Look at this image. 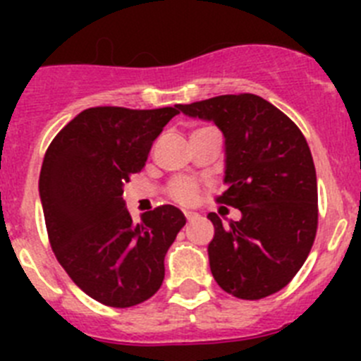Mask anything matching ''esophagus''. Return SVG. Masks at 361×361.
I'll list each match as a JSON object with an SVG mask.
<instances>
[{"mask_svg": "<svg viewBox=\"0 0 361 361\" xmlns=\"http://www.w3.org/2000/svg\"><path fill=\"white\" fill-rule=\"evenodd\" d=\"M184 215H186L188 222H193V220L199 219V215H197V213H191V212H186V213H184Z\"/></svg>", "mask_w": 361, "mask_h": 361, "instance_id": "34e87169", "label": "esophagus"}]
</instances>
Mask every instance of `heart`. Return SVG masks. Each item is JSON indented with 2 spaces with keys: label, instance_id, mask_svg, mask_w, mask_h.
<instances>
[{
  "label": "heart",
  "instance_id": "obj_1",
  "mask_svg": "<svg viewBox=\"0 0 361 361\" xmlns=\"http://www.w3.org/2000/svg\"><path fill=\"white\" fill-rule=\"evenodd\" d=\"M195 186L190 183V180H175L171 184V197H173L177 202H183V204H190L191 200L195 199Z\"/></svg>",
  "mask_w": 361,
  "mask_h": 361
}]
</instances>
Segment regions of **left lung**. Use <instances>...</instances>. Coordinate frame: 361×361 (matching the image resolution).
Returning <instances> with one entry per match:
<instances>
[{"label": "left lung", "mask_w": 361, "mask_h": 361, "mask_svg": "<svg viewBox=\"0 0 361 361\" xmlns=\"http://www.w3.org/2000/svg\"><path fill=\"white\" fill-rule=\"evenodd\" d=\"M178 110L212 121L224 135V186L219 202L240 209L228 228L209 213L212 275L242 300L286 288L304 266L318 224L317 170L305 137L276 106L253 94L219 95Z\"/></svg>", "instance_id": "1"}]
</instances>
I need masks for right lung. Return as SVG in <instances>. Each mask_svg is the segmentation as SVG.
Segmentation results:
<instances>
[{
    "mask_svg": "<svg viewBox=\"0 0 361 361\" xmlns=\"http://www.w3.org/2000/svg\"><path fill=\"white\" fill-rule=\"evenodd\" d=\"M178 106L88 108L50 142L39 197L50 245L81 291L110 307H132L159 291L164 257L186 216L159 206L133 222L124 183L148 161Z\"/></svg>",
    "mask_w": 361,
    "mask_h": 361,
    "instance_id": "1",
    "label": "right lung"
}]
</instances>
